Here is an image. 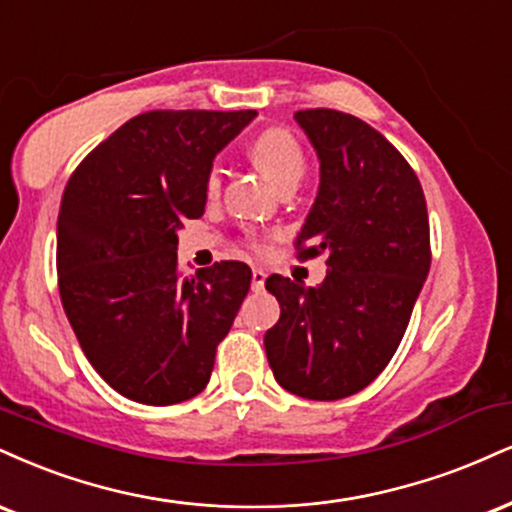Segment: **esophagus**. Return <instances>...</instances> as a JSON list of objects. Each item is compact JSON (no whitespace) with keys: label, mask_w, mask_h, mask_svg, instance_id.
<instances>
[{"label":"esophagus","mask_w":512,"mask_h":512,"mask_svg":"<svg viewBox=\"0 0 512 512\" xmlns=\"http://www.w3.org/2000/svg\"><path fill=\"white\" fill-rule=\"evenodd\" d=\"M264 281H267V274H264L262 269H252V291H264Z\"/></svg>","instance_id":"obj_1"}]
</instances>
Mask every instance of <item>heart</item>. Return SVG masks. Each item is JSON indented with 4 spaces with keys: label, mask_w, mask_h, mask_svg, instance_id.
Returning <instances> with one entry per match:
<instances>
[{
    "label": "heart",
    "mask_w": 512,
    "mask_h": 512,
    "mask_svg": "<svg viewBox=\"0 0 512 512\" xmlns=\"http://www.w3.org/2000/svg\"><path fill=\"white\" fill-rule=\"evenodd\" d=\"M250 159L260 166V171L279 188L300 183L305 174V155L295 138L283 128H267L250 143ZM207 195H217L221 190V171L212 166L205 181ZM250 248L260 250V243L252 240Z\"/></svg>",
    "instance_id": "obj_1"
}]
</instances>
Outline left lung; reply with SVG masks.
Returning a JSON list of instances; mask_svg holds the SVG:
<instances>
[{
    "instance_id": "left-lung-1",
    "label": "left lung",
    "mask_w": 512,
    "mask_h": 512,
    "mask_svg": "<svg viewBox=\"0 0 512 512\" xmlns=\"http://www.w3.org/2000/svg\"><path fill=\"white\" fill-rule=\"evenodd\" d=\"M319 157V193L295 238L326 255V279L269 276L281 317L264 334L269 367L310 400L353 396L384 372L429 274V217L412 166L379 131L336 109L295 112Z\"/></svg>"
}]
</instances>
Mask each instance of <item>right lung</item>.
Returning a JSON list of instances; mask_svg holds the SVG:
<instances>
[{
	"label": "right lung",
	"mask_w": 512,
	"mask_h": 512,
	"mask_svg": "<svg viewBox=\"0 0 512 512\" xmlns=\"http://www.w3.org/2000/svg\"><path fill=\"white\" fill-rule=\"evenodd\" d=\"M257 112L133 116L73 171L57 221L66 317L97 374L143 405L200 393L252 272L236 260L178 272V231L202 217L212 159Z\"/></svg>",
	"instance_id": "obj_1"
}]
</instances>
